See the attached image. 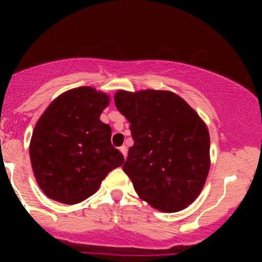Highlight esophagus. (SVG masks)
Returning a JSON list of instances; mask_svg holds the SVG:
<instances>
[{
	"label": "esophagus",
	"mask_w": 262,
	"mask_h": 262,
	"mask_svg": "<svg viewBox=\"0 0 262 262\" xmlns=\"http://www.w3.org/2000/svg\"><path fill=\"white\" fill-rule=\"evenodd\" d=\"M119 149H120V152L123 153L124 158H126V153H128V149H126V147L125 146H121L120 148H119Z\"/></svg>",
	"instance_id": "1"
}]
</instances>
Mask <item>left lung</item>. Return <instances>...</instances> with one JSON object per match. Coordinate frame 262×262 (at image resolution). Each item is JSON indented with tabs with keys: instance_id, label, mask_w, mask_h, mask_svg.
<instances>
[{
	"instance_id": "1",
	"label": "left lung",
	"mask_w": 262,
	"mask_h": 262,
	"mask_svg": "<svg viewBox=\"0 0 262 262\" xmlns=\"http://www.w3.org/2000/svg\"><path fill=\"white\" fill-rule=\"evenodd\" d=\"M115 106L130 123L134 144L123 170L139 198L161 212L185 209L210 167V138L194 109L171 91H118Z\"/></svg>"
}]
</instances>
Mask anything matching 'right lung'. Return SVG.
I'll return each instance as SVG.
<instances>
[{
	"mask_svg": "<svg viewBox=\"0 0 262 262\" xmlns=\"http://www.w3.org/2000/svg\"><path fill=\"white\" fill-rule=\"evenodd\" d=\"M110 97L89 86L59 95L35 124L30 161L44 194L63 204L94 195L124 157L112 144V128L100 120Z\"/></svg>",
	"mask_w": 262,
	"mask_h": 262,
	"instance_id": "1",
	"label": "right lung"
}]
</instances>
